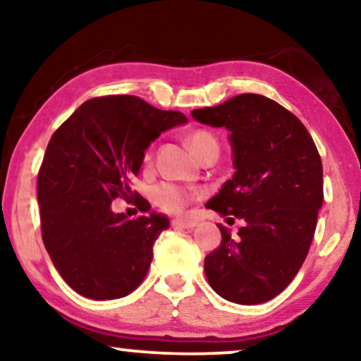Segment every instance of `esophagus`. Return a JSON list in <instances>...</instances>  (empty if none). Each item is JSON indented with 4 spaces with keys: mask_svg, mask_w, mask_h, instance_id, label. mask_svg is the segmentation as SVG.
Listing matches in <instances>:
<instances>
[{
    "mask_svg": "<svg viewBox=\"0 0 361 361\" xmlns=\"http://www.w3.org/2000/svg\"><path fill=\"white\" fill-rule=\"evenodd\" d=\"M172 226H179V228H194L197 225V220L192 219H174L171 221Z\"/></svg>",
    "mask_w": 361,
    "mask_h": 361,
    "instance_id": "obj_1",
    "label": "esophagus"
}]
</instances>
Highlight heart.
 <instances>
[{"instance_id": "1", "label": "heart", "mask_w": 361, "mask_h": 361, "mask_svg": "<svg viewBox=\"0 0 361 361\" xmlns=\"http://www.w3.org/2000/svg\"><path fill=\"white\" fill-rule=\"evenodd\" d=\"M187 141H189L190 147L199 157H204L205 152L212 149L219 151V140L207 130L192 131ZM146 159H149V154L146 156ZM197 195H199V192L195 189L172 184V182H162V184L152 189V200H154V204L161 210L171 212V214H177V212L184 210Z\"/></svg>"}]
</instances>
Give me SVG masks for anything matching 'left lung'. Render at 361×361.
Instances as JSON below:
<instances>
[{
    "instance_id": "obj_1",
    "label": "left lung",
    "mask_w": 361,
    "mask_h": 361,
    "mask_svg": "<svg viewBox=\"0 0 361 361\" xmlns=\"http://www.w3.org/2000/svg\"><path fill=\"white\" fill-rule=\"evenodd\" d=\"M197 121L228 130L235 174L207 207L245 221L205 256L216 294L253 305L276 298L299 273L324 202L322 161L302 121L279 103L241 93L192 111ZM233 220V219H231Z\"/></svg>"
}]
</instances>
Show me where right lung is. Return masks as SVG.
I'll list each match as a JSON object with an SVG mask.
<instances>
[{"instance_id": "obj_1", "label": "right lung", "mask_w": 361, "mask_h": 361, "mask_svg": "<svg viewBox=\"0 0 361 361\" xmlns=\"http://www.w3.org/2000/svg\"><path fill=\"white\" fill-rule=\"evenodd\" d=\"M135 95H106L82 103L49 141L37 174L42 241L62 279L88 299H120L142 283L152 245L169 228L164 215L126 219L111 202H149L131 190L145 151L162 131L182 125Z\"/></svg>"}]
</instances>
